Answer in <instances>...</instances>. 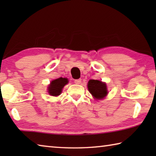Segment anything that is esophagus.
Instances as JSON below:
<instances>
[{"label": "esophagus", "instance_id": "esophagus-1", "mask_svg": "<svg viewBox=\"0 0 156 156\" xmlns=\"http://www.w3.org/2000/svg\"><path fill=\"white\" fill-rule=\"evenodd\" d=\"M74 83L76 84H80L81 83V79L80 78V79H76V80H74Z\"/></svg>", "mask_w": 156, "mask_h": 156}]
</instances>
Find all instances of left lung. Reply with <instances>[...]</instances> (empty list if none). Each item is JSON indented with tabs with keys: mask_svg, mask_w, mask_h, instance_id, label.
<instances>
[{
	"mask_svg": "<svg viewBox=\"0 0 156 156\" xmlns=\"http://www.w3.org/2000/svg\"><path fill=\"white\" fill-rule=\"evenodd\" d=\"M87 87L89 91L97 100L103 99L108 94L106 83L98 80H89Z\"/></svg>",
	"mask_w": 156,
	"mask_h": 156,
	"instance_id": "1",
	"label": "left lung"
}]
</instances>
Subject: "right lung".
Masks as SVG:
<instances>
[{"mask_svg":"<svg viewBox=\"0 0 156 156\" xmlns=\"http://www.w3.org/2000/svg\"><path fill=\"white\" fill-rule=\"evenodd\" d=\"M67 78H59L51 82L48 86V93L52 96H58L61 94L62 88L68 83Z\"/></svg>","mask_w":156,"mask_h":156,"instance_id":"right-lung-1","label":"right lung"}]
</instances>
